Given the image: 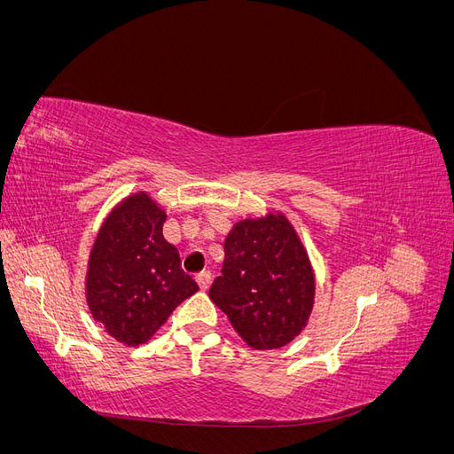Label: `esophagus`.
Returning <instances> with one entry per match:
<instances>
[{
	"instance_id": "obj_1",
	"label": "esophagus",
	"mask_w": 454,
	"mask_h": 454,
	"mask_svg": "<svg viewBox=\"0 0 454 454\" xmlns=\"http://www.w3.org/2000/svg\"><path fill=\"white\" fill-rule=\"evenodd\" d=\"M197 284L200 290H208L210 284H212V272L210 270H202L197 274Z\"/></svg>"
}]
</instances>
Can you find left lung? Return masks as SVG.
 Listing matches in <instances>:
<instances>
[{
  "label": "left lung",
  "mask_w": 454,
  "mask_h": 454,
  "mask_svg": "<svg viewBox=\"0 0 454 454\" xmlns=\"http://www.w3.org/2000/svg\"><path fill=\"white\" fill-rule=\"evenodd\" d=\"M314 292V269L295 227L282 212H269L232 225L222 277L208 295L246 345L272 350L307 327Z\"/></svg>",
  "instance_id": "1"
}]
</instances>
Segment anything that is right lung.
Listing matches in <instances>:
<instances>
[{"label": "right lung", "instance_id": "1", "mask_svg": "<svg viewBox=\"0 0 454 454\" xmlns=\"http://www.w3.org/2000/svg\"><path fill=\"white\" fill-rule=\"evenodd\" d=\"M167 212L145 191L114 206L89 255L85 295L96 322L127 347L153 337L174 309L199 292L174 244L162 237Z\"/></svg>", "mask_w": 454, "mask_h": 454}]
</instances>
